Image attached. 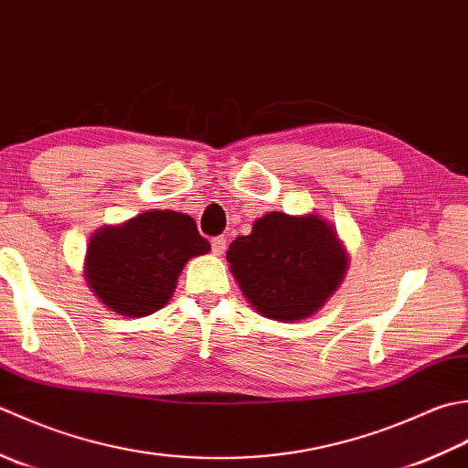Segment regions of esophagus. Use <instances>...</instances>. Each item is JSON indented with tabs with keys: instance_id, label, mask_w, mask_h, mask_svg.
<instances>
[{
	"instance_id": "34e87169",
	"label": "esophagus",
	"mask_w": 468,
	"mask_h": 468,
	"mask_svg": "<svg viewBox=\"0 0 468 468\" xmlns=\"http://www.w3.org/2000/svg\"><path fill=\"white\" fill-rule=\"evenodd\" d=\"M226 238L224 236H216V238H212V252L214 254H224V250H226Z\"/></svg>"
}]
</instances>
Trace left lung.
<instances>
[{"label":"left lung","instance_id":"left-lung-1","mask_svg":"<svg viewBox=\"0 0 468 468\" xmlns=\"http://www.w3.org/2000/svg\"><path fill=\"white\" fill-rule=\"evenodd\" d=\"M228 262L246 299L274 321L307 319L323 307L346 274V254L319 216L282 212L256 220L228 248Z\"/></svg>","mask_w":468,"mask_h":468}]
</instances>
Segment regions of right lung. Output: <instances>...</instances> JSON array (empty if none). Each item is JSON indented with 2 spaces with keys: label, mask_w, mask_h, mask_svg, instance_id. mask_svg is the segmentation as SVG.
Wrapping results in <instances>:
<instances>
[{
  "label": "right lung",
  "mask_w": 468,
  "mask_h": 468,
  "mask_svg": "<svg viewBox=\"0 0 468 468\" xmlns=\"http://www.w3.org/2000/svg\"><path fill=\"white\" fill-rule=\"evenodd\" d=\"M207 250L194 218L155 209L92 236L87 279L112 311L145 317L169 301L186 262Z\"/></svg>",
  "instance_id": "1"
}]
</instances>
